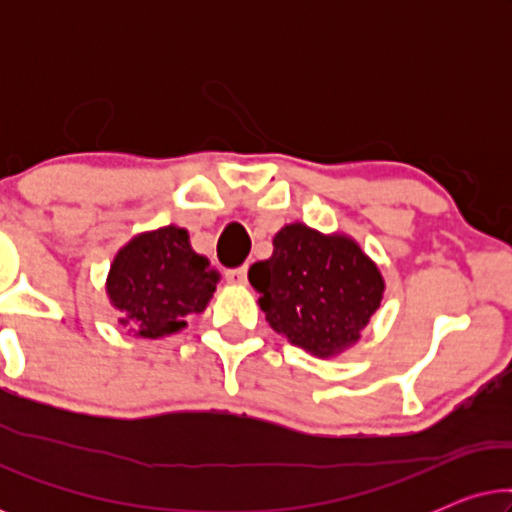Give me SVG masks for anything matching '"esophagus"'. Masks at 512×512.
Returning a JSON list of instances; mask_svg holds the SVG:
<instances>
[{
  "mask_svg": "<svg viewBox=\"0 0 512 512\" xmlns=\"http://www.w3.org/2000/svg\"><path fill=\"white\" fill-rule=\"evenodd\" d=\"M247 272H249V265H240V268L226 270V279L230 284H247Z\"/></svg>",
  "mask_w": 512,
  "mask_h": 512,
  "instance_id": "1",
  "label": "esophagus"
}]
</instances>
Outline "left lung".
<instances>
[{
  "mask_svg": "<svg viewBox=\"0 0 512 512\" xmlns=\"http://www.w3.org/2000/svg\"><path fill=\"white\" fill-rule=\"evenodd\" d=\"M268 261L249 268L268 324L317 356L354 345L382 303L384 279L359 244L291 223L275 235Z\"/></svg>",
  "mask_w": 512,
  "mask_h": 512,
  "instance_id": "obj_1",
  "label": "left lung"
}]
</instances>
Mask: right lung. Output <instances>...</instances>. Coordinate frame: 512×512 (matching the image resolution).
Wrapping results in <instances>:
<instances>
[{
	"label": "right lung",
	"mask_w": 512,
	"mask_h": 512,
	"mask_svg": "<svg viewBox=\"0 0 512 512\" xmlns=\"http://www.w3.org/2000/svg\"><path fill=\"white\" fill-rule=\"evenodd\" d=\"M221 275L195 254L184 228L165 226L137 235L118 251L107 279L121 326L139 338H163L200 314Z\"/></svg>",
	"instance_id": "right-lung-1"
}]
</instances>
